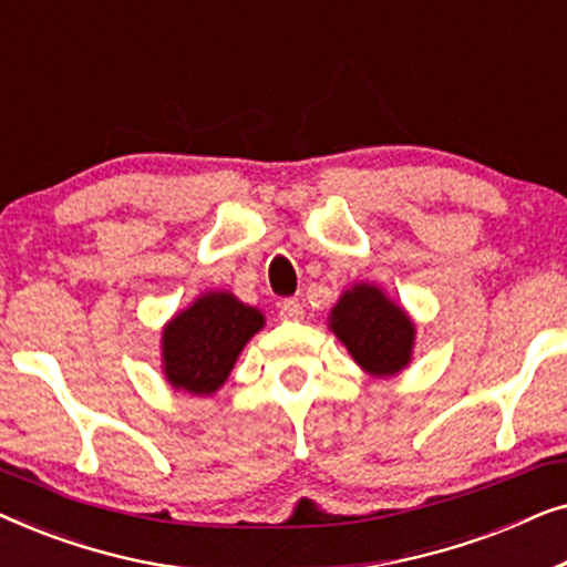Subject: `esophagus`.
Here are the masks:
<instances>
[{
	"label": "esophagus",
	"mask_w": 567,
	"mask_h": 567,
	"mask_svg": "<svg viewBox=\"0 0 567 567\" xmlns=\"http://www.w3.org/2000/svg\"><path fill=\"white\" fill-rule=\"evenodd\" d=\"M278 317H281L284 322H299L301 317H305V307H301L299 299H284L281 305H278Z\"/></svg>",
	"instance_id": "esophagus-1"
}]
</instances>
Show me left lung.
Instances as JSON below:
<instances>
[{
  "label": "left lung",
  "instance_id": "left-lung-1",
  "mask_svg": "<svg viewBox=\"0 0 567 567\" xmlns=\"http://www.w3.org/2000/svg\"><path fill=\"white\" fill-rule=\"evenodd\" d=\"M328 328L369 377H394L413 361V317L377 284L361 281L340 293Z\"/></svg>",
  "mask_w": 567,
  "mask_h": 567
}]
</instances>
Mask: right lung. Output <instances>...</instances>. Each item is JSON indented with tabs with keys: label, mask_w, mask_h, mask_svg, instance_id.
<instances>
[{
	"label": "right lung",
	"mask_w": 567,
	"mask_h": 567,
	"mask_svg": "<svg viewBox=\"0 0 567 567\" xmlns=\"http://www.w3.org/2000/svg\"><path fill=\"white\" fill-rule=\"evenodd\" d=\"M266 317L231 291H206L169 317L162 328L159 355L165 382L177 392L208 398L219 392L231 369L262 330Z\"/></svg>",
	"instance_id": "right-lung-1"
}]
</instances>
